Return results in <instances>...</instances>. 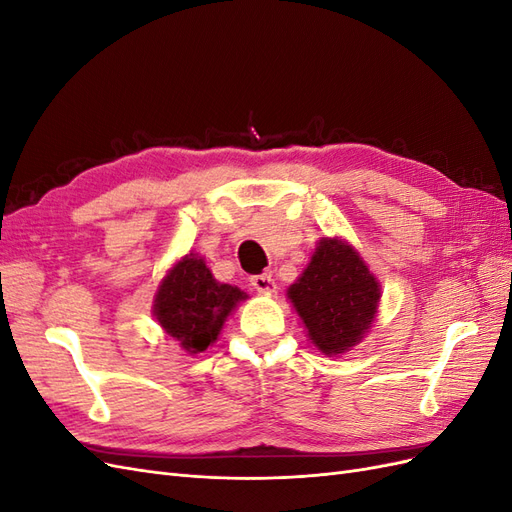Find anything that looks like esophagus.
<instances>
[{"label": "esophagus", "instance_id": "esophagus-1", "mask_svg": "<svg viewBox=\"0 0 512 512\" xmlns=\"http://www.w3.org/2000/svg\"><path fill=\"white\" fill-rule=\"evenodd\" d=\"M250 282H252V286H254L258 292H275V280H273L271 273L252 275Z\"/></svg>", "mask_w": 512, "mask_h": 512}]
</instances>
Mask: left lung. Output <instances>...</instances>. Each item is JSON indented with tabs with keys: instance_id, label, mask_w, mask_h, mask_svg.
<instances>
[{
	"instance_id": "obj_1",
	"label": "left lung",
	"mask_w": 512,
	"mask_h": 512,
	"mask_svg": "<svg viewBox=\"0 0 512 512\" xmlns=\"http://www.w3.org/2000/svg\"><path fill=\"white\" fill-rule=\"evenodd\" d=\"M288 297L318 350L342 354L374 322L380 286L348 243L322 239Z\"/></svg>"
}]
</instances>
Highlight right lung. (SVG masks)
Segmentation results:
<instances>
[{
    "instance_id": "right-lung-1",
    "label": "right lung",
    "mask_w": 512,
    "mask_h": 512,
    "mask_svg": "<svg viewBox=\"0 0 512 512\" xmlns=\"http://www.w3.org/2000/svg\"><path fill=\"white\" fill-rule=\"evenodd\" d=\"M245 297L237 286L215 282L205 260L190 254L162 280L153 314L181 348L196 354L218 339L226 316Z\"/></svg>"
}]
</instances>
